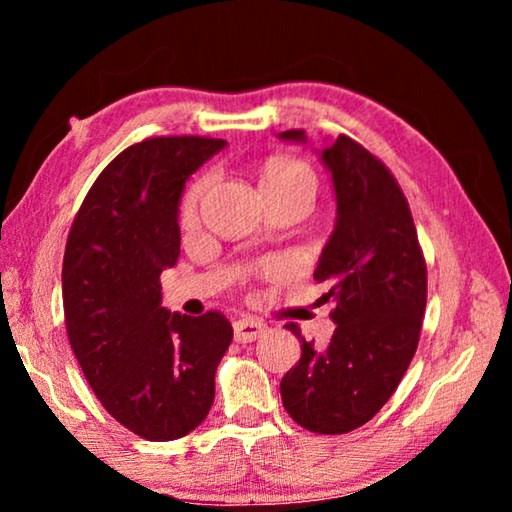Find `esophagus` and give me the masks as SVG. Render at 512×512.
Returning a JSON list of instances; mask_svg holds the SVG:
<instances>
[{"label": "esophagus", "mask_w": 512, "mask_h": 512, "mask_svg": "<svg viewBox=\"0 0 512 512\" xmlns=\"http://www.w3.org/2000/svg\"><path fill=\"white\" fill-rule=\"evenodd\" d=\"M266 332V323L257 318H241L235 323V341L250 343Z\"/></svg>", "instance_id": "esophagus-1"}]
</instances>
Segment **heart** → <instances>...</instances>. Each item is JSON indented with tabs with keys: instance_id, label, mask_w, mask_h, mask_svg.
I'll use <instances>...</instances> for the list:
<instances>
[{
	"instance_id": "obj_1",
	"label": "heart",
	"mask_w": 512,
	"mask_h": 512,
	"mask_svg": "<svg viewBox=\"0 0 512 512\" xmlns=\"http://www.w3.org/2000/svg\"><path fill=\"white\" fill-rule=\"evenodd\" d=\"M259 187L264 196H284V194H307L314 198L316 194V173L311 171L307 162L291 155H271L262 162L259 169ZM205 189V178H198L187 189L180 203V221L192 223L196 216V205Z\"/></svg>"
}]
</instances>
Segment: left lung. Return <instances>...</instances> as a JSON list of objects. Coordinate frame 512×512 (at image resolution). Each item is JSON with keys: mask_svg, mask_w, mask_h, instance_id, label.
Listing matches in <instances>:
<instances>
[{"mask_svg": "<svg viewBox=\"0 0 512 512\" xmlns=\"http://www.w3.org/2000/svg\"><path fill=\"white\" fill-rule=\"evenodd\" d=\"M284 142L307 144L305 131ZM332 176L336 223L318 257L314 280L332 300L327 348L300 336V361L282 377L287 413L314 433H348L375 418L395 393L418 348L427 307V266L409 203L393 173L350 137L318 151Z\"/></svg>", "mask_w": 512, "mask_h": 512, "instance_id": "1", "label": "left lung"}]
</instances>
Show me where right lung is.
Instances as JSON below:
<instances>
[{"label": "right lung", "instance_id": "obj_1", "mask_svg": "<svg viewBox=\"0 0 512 512\" xmlns=\"http://www.w3.org/2000/svg\"><path fill=\"white\" fill-rule=\"evenodd\" d=\"M225 144L185 135L128 146L94 180L67 237L63 309L74 357L112 418L153 443L207 418L232 341L223 314H171L160 287L180 255L187 178Z\"/></svg>", "mask_w": 512, "mask_h": 512}]
</instances>
